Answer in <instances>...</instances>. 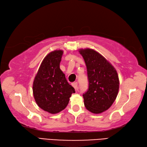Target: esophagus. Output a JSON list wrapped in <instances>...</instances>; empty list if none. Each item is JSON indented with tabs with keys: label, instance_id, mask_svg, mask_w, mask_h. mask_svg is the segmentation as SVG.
I'll return each mask as SVG.
<instances>
[{
	"label": "esophagus",
	"instance_id": "esophagus-1",
	"mask_svg": "<svg viewBox=\"0 0 147 147\" xmlns=\"http://www.w3.org/2000/svg\"><path fill=\"white\" fill-rule=\"evenodd\" d=\"M71 85L73 86V87H74V88L76 89V90H78V83H77V82H74V83L71 84Z\"/></svg>",
	"mask_w": 147,
	"mask_h": 147
}]
</instances>
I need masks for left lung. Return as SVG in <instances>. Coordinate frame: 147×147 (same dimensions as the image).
<instances>
[{"instance_id": "obj_1", "label": "left lung", "mask_w": 147, "mask_h": 147, "mask_svg": "<svg viewBox=\"0 0 147 147\" xmlns=\"http://www.w3.org/2000/svg\"><path fill=\"white\" fill-rule=\"evenodd\" d=\"M87 67L88 87L83 94L84 105L94 113L108 110L117 98L119 89L118 74L114 67L94 50L80 49Z\"/></svg>"}]
</instances>
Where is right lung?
Returning a JSON list of instances; mask_svg holds the SVG:
<instances>
[{"label": "right lung", "mask_w": 147, "mask_h": 147, "mask_svg": "<svg viewBox=\"0 0 147 147\" xmlns=\"http://www.w3.org/2000/svg\"><path fill=\"white\" fill-rule=\"evenodd\" d=\"M62 55L63 51L60 50L49 53L43 60L33 84V94L37 104L52 114L65 109L71 94L76 92L60 69Z\"/></svg>", "instance_id": "right-lung-1"}]
</instances>
